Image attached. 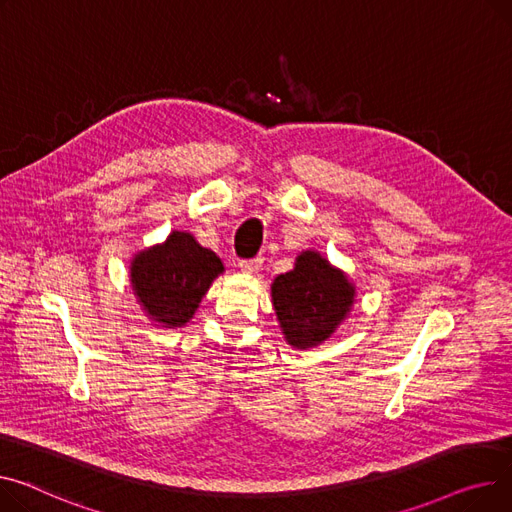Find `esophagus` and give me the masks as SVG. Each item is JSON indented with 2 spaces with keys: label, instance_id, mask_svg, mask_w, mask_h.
<instances>
[{
  "label": "esophagus",
  "instance_id": "esophagus-1",
  "mask_svg": "<svg viewBox=\"0 0 512 512\" xmlns=\"http://www.w3.org/2000/svg\"><path fill=\"white\" fill-rule=\"evenodd\" d=\"M263 265V257H253V259H243L241 263H238V267H241L243 271H247V274H257V271L261 269Z\"/></svg>",
  "mask_w": 512,
  "mask_h": 512
}]
</instances>
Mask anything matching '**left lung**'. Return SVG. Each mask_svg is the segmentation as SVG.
I'll return each mask as SVG.
<instances>
[{"label":"left lung","instance_id":"left-lung-1","mask_svg":"<svg viewBox=\"0 0 512 512\" xmlns=\"http://www.w3.org/2000/svg\"><path fill=\"white\" fill-rule=\"evenodd\" d=\"M271 298L288 344L306 350L325 342L344 321L354 286L319 253L304 251L292 271L274 280Z\"/></svg>","mask_w":512,"mask_h":512}]
</instances>
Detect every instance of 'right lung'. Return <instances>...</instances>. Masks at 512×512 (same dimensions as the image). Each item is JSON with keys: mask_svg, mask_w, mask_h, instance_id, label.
<instances>
[{"mask_svg": "<svg viewBox=\"0 0 512 512\" xmlns=\"http://www.w3.org/2000/svg\"><path fill=\"white\" fill-rule=\"evenodd\" d=\"M222 271L214 251L197 245L187 232H173L164 245L135 257L131 284L152 319L166 327H181Z\"/></svg>", "mask_w": 512, "mask_h": 512, "instance_id": "obj_1", "label": "right lung"}]
</instances>
